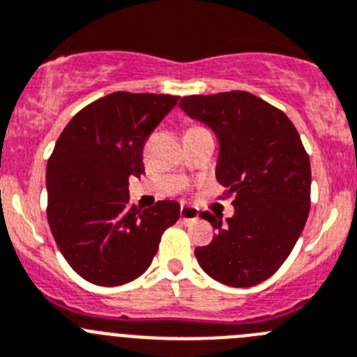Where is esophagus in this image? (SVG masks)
<instances>
[{
    "instance_id": "1",
    "label": "esophagus",
    "mask_w": 357,
    "mask_h": 357,
    "mask_svg": "<svg viewBox=\"0 0 357 357\" xmlns=\"http://www.w3.org/2000/svg\"><path fill=\"white\" fill-rule=\"evenodd\" d=\"M179 218L183 221H195L199 218V211L195 207H190V206H181L179 209Z\"/></svg>"
}]
</instances>
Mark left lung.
Masks as SVG:
<instances>
[{
  "mask_svg": "<svg viewBox=\"0 0 357 357\" xmlns=\"http://www.w3.org/2000/svg\"><path fill=\"white\" fill-rule=\"evenodd\" d=\"M183 112L214 130L220 141L216 178L234 199L227 221L200 218L216 230L195 249L209 278L249 288L274 275L295 248L310 211V160L291 120L244 91L186 96Z\"/></svg>",
  "mask_w": 357,
  "mask_h": 357,
  "instance_id": "obj_1",
  "label": "left lung"
}]
</instances>
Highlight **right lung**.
Here are the masks:
<instances>
[{
    "label": "right lung",
    "instance_id": "right-lung-1",
    "mask_svg": "<svg viewBox=\"0 0 357 357\" xmlns=\"http://www.w3.org/2000/svg\"><path fill=\"white\" fill-rule=\"evenodd\" d=\"M178 99L113 92L79 109L55 143L47 164L48 225L66 261L92 284L139 278L178 221L176 200L146 211L129 204V178L144 174V143Z\"/></svg>",
    "mask_w": 357,
    "mask_h": 357
}]
</instances>
